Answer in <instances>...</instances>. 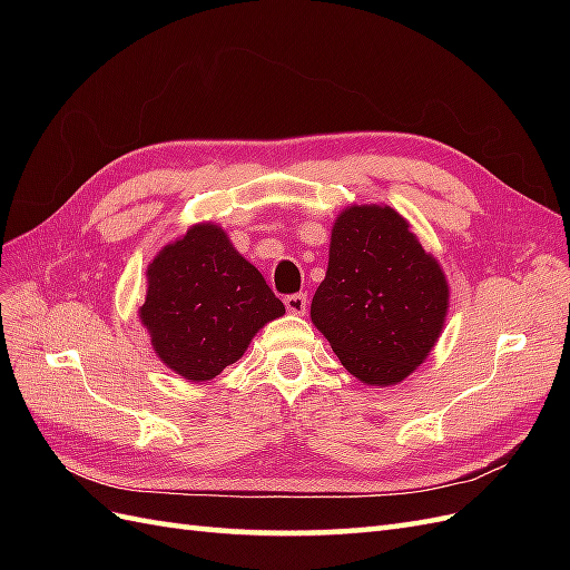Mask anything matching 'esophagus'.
I'll return each instance as SVG.
<instances>
[{"label":"esophagus","mask_w":570,"mask_h":570,"mask_svg":"<svg viewBox=\"0 0 570 570\" xmlns=\"http://www.w3.org/2000/svg\"><path fill=\"white\" fill-rule=\"evenodd\" d=\"M306 295H302V292H299V295H287L285 297V306H287V312L289 314H297V316H304L306 314Z\"/></svg>","instance_id":"34e87169"}]
</instances>
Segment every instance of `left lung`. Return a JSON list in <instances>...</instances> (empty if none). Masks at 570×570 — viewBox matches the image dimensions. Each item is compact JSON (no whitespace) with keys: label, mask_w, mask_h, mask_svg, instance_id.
Wrapping results in <instances>:
<instances>
[{"label":"left lung","mask_w":570,"mask_h":570,"mask_svg":"<svg viewBox=\"0 0 570 570\" xmlns=\"http://www.w3.org/2000/svg\"><path fill=\"white\" fill-rule=\"evenodd\" d=\"M450 285L409 220L390 206L352 204L331 235L312 321L361 383H402L435 347Z\"/></svg>","instance_id":"obj_1"}]
</instances>
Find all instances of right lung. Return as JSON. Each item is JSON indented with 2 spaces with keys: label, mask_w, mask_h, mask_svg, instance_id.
<instances>
[{
  "label": "right lung",
  "mask_w": 570,
  "mask_h": 570,
  "mask_svg": "<svg viewBox=\"0 0 570 570\" xmlns=\"http://www.w3.org/2000/svg\"><path fill=\"white\" fill-rule=\"evenodd\" d=\"M283 314L264 275L216 223H197L147 266L140 321L157 356L189 383L235 364L258 327Z\"/></svg>",
  "instance_id": "1"
}]
</instances>
